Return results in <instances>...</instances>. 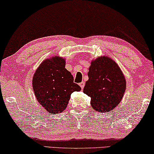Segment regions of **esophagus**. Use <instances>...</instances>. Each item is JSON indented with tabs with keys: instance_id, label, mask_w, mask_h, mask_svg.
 Listing matches in <instances>:
<instances>
[{
	"instance_id": "obj_1",
	"label": "esophagus",
	"mask_w": 154,
	"mask_h": 154,
	"mask_svg": "<svg viewBox=\"0 0 154 154\" xmlns=\"http://www.w3.org/2000/svg\"><path fill=\"white\" fill-rule=\"evenodd\" d=\"M79 85L81 86V89H83V88H84V86H85V82H81V83H79Z\"/></svg>"
}]
</instances>
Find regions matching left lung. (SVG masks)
Masks as SVG:
<instances>
[{"label":"left lung","instance_id":"left-lung-1","mask_svg":"<svg viewBox=\"0 0 154 154\" xmlns=\"http://www.w3.org/2000/svg\"><path fill=\"white\" fill-rule=\"evenodd\" d=\"M83 92L91 97V106L100 113L113 110L123 99L126 81L115 61L106 56L92 60Z\"/></svg>","mask_w":154,"mask_h":154}]
</instances>
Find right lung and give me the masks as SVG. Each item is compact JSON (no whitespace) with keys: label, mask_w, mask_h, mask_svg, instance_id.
Wrapping results in <instances>:
<instances>
[{"label":"right lung","mask_w":154,"mask_h":154,"mask_svg":"<svg viewBox=\"0 0 154 154\" xmlns=\"http://www.w3.org/2000/svg\"><path fill=\"white\" fill-rule=\"evenodd\" d=\"M65 59L56 56L46 59L33 75V89L39 104L52 114L66 109L71 93L81 88L65 69Z\"/></svg>","instance_id":"right-lung-1"}]
</instances>
